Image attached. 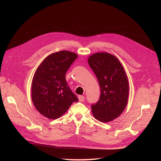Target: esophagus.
Instances as JSON below:
<instances>
[{
  "instance_id": "obj_1",
  "label": "esophagus",
  "mask_w": 161,
  "mask_h": 161,
  "mask_svg": "<svg viewBox=\"0 0 161 161\" xmlns=\"http://www.w3.org/2000/svg\"><path fill=\"white\" fill-rule=\"evenodd\" d=\"M78 99H79V101H80V102L84 101L85 97L83 96H78Z\"/></svg>"
}]
</instances>
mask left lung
<instances>
[{
	"label": "left lung",
	"mask_w": 161,
	"mask_h": 161,
	"mask_svg": "<svg viewBox=\"0 0 161 161\" xmlns=\"http://www.w3.org/2000/svg\"><path fill=\"white\" fill-rule=\"evenodd\" d=\"M88 63L101 88L99 99L91 106L92 112L97 120L111 122L120 115L127 104L129 84L124 68L115 56L107 52L91 55Z\"/></svg>",
	"instance_id": "1"
}]
</instances>
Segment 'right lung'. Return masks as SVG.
Returning <instances> with one entry per match:
<instances>
[{"instance_id":"1","label":"right lung","mask_w":161,"mask_h":161,"mask_svg":"<svg viewBox=\"0 0 161 161\" xmlns=\"http://www.w3.org/2000/svg\"><path fill=\"white\" fill-rule=\"evenodd\" d=\"M78 58L74 52L53 53L39 64L32 81L31 97L36 109L48 119L60 118L78 101L69 87L65 73Z\"/></svg>"}]
</instances>
